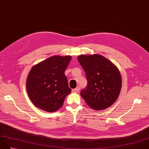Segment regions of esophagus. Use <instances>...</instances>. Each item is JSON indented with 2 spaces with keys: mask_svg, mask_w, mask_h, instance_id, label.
<instances>
[{
  "mask_svg": "<svg viewBox=\"0 0 149 149\" xmlns=\"http://www.w3.org/2000/svg\"><path fill=\"white\" fill-rule=\"evenodd\" d=\"M72 91H73L74 93H79V91H80V88L77 87V88H76L75 89H72Z\"/></svg>",
  "mask_w": 149,
  "mask_h": 149,
  "instance_id": "obj_1",
  "label": "esophagus"
}]
</instances>
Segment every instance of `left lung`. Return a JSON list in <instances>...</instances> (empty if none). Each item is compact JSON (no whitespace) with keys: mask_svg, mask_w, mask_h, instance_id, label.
I'll list each match as a JSON object with an SVG mask.
<instances>
[{"mask_svg":"<svg viewBox=\"0 0 149 149\" xmlns=\"http://www.w3.org/2000/svg\"><path fill=\"white\" fill-rule=\"evenodd\" d=\"M77 59L88 81L87 88L81 92L88 105L93 110H102L113 104L122 86L119 69L100 54H81Z\"/></svg>","mask_w":149,"mask_h":149,"instance_id":"obj_1","label":"left lung"}]
</instances>
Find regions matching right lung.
Masks as SVG:
<instances>
[{
	"mask_svg": "<svg viewBox=\"0 0 149 149\" xmlns=\"http://www.w3.org/2000/svg\"><path fill=\"white\" fill-rule=\"evenodd\" d=\"M71 56L49 57L31 69L26 79V91L38 108L54 112L60 109L71 92L65 71Z\"/></svg>",
	"mask_w": 149,
	"mask_h": 149,
	"instance_id": "right-lung-1",
	"label": "right lung"
}]
</instances>
